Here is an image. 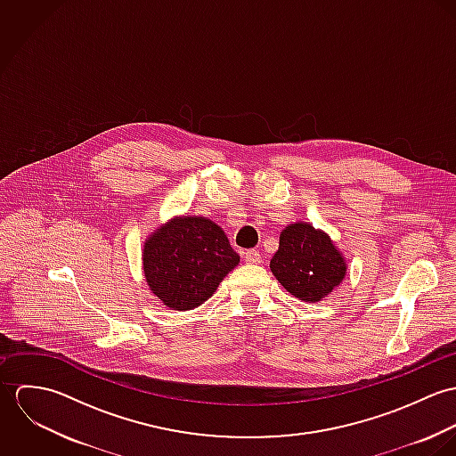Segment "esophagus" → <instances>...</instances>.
Wrapping results in <instances>:
<instances>
[{
    "instance_id": "1",
    "label": "esophagus",
    "mask_w": 456,
    "mask_h": 456,
    "mask_svg": "<svg viewBox=\"0 0 456 456\" xmlns=\"http://www.w3.org/2000/svg\"><path fill=\"white\" fill-rule=\"evenodd\" d=\"M244 260L248 263H261V255L256 249H249L244 253Z\"/></svg>"
}]
</instances>
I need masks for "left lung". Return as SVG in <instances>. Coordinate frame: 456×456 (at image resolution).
Returning a JSON list of instances; mask_svg holds the SVG:
<instances>
[{"mask_svg": "<svg viewBox=\"0 0 456 456\" xmlns=\"http://www.w3.org/2000/svg\"><path fill=\"white\" fill-rule=\"evenodd\" d=\"M270 270L286 291L314 304L342 282L347 265L325 232L300 221L281 232Z\"/></svg>", "mask_w": 456, "mask_h": 456, "instance_id": "left-lung-1", "label": "left lung"}]
</instances>
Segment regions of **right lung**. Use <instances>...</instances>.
I'll return each instance as SVG.
<instances>
[{
	"mask_svg": "<svg viewBox=\"0 0 456 456\" xmlns=\"http://www.w3.org/2000/svg\"><path fill=\"white\" fill-rule=\"evenodd\" d=\"M142 261L151 291L174 311H191L212 297L240 256L214 221L181 216L145 240Z\"/></svg>",
	"mask_w": 456,
	"mask_h": 456,
	"instance_id": "1",
	"label": "right lung"
}]
</instances>
